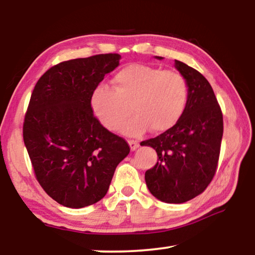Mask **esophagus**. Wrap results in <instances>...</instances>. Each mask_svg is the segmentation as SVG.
Returning a JSON list of instances; mask_svg holds the SVG:
<instances>
[{
  "label": "esophagus",
  "mask_w": 255,
  "mask_h": 255,
  "mask_svg": "<svg viewBox=\"0 0 255 255\" xmlns=\"http://www.w3.org/2000/svg\"><path fill=\"white\" fill-rule=\"evenodd\" d=\"M128 144H129V146H130V149L131 150H135L138 146H139V144H138V141L137 140H133V139H129L128 140Z\"/></svg>",
  "instance_id": "1"
}]
</instances>
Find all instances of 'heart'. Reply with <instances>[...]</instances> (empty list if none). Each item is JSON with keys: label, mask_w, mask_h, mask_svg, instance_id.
<instances>
[{"label": "heart", "mask_w": 255, "mask_h": 255, "mask_svg": "<svg viewBox=\"0 0 255 255\" xmlns=\"http://www.w3.org/2000/svg\"><path fill=\"white\" fill-rule=\"evenodd\" d=\"M188 98V83L179 72L133 63L116 73L114 89L100 85L94 90L91 108L112 131L123 126L130 108L133 116L123 131L138 136L147 128L157 133L175 126L184 114Z\"/></svg>", "instance_id": "b5f03b06"}]
</instances>
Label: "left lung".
Segmentation results:
<instances>
[{"label":"left lung","instance_id":"obj_1","mask_svg":"<svg viewBox=\"0 0 255 255\" xmlns=\"http://www.w3.org/2000/svg\"><path fill=\"white\" fill-rule=\"evenodd\" d=\"M175 67L188 83L182 118L140 144L157 153L156 164L145 172L146 185L155 198L167 204H182L205 191L217 169L224 131L221 107L209 82L180 60H175Z\"/></svg>","mask_w":255,"mask_h":255}]
</instances>
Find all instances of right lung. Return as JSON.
Returning <instances> with one entry per match:
<instances>
[{
	"label": "right lung",
	"mask_w": 255,
	"mask_h": 255,
	"mask_svg": "<svg viewBox=\"0 0 255 255\" xmlns=\"http://www.w3.org/2000/svg\"><path fill=\"white\" fill-rule=\"evenodd\" d=\"M120 58L101 54L59 63L38 80L30 98L23 140L36 179L47 195L68 208L101 200L116 167L130 152L91 108L93 91Z\"/></svg>",
	"instance_id": "add662e5"
}]
</instances>
